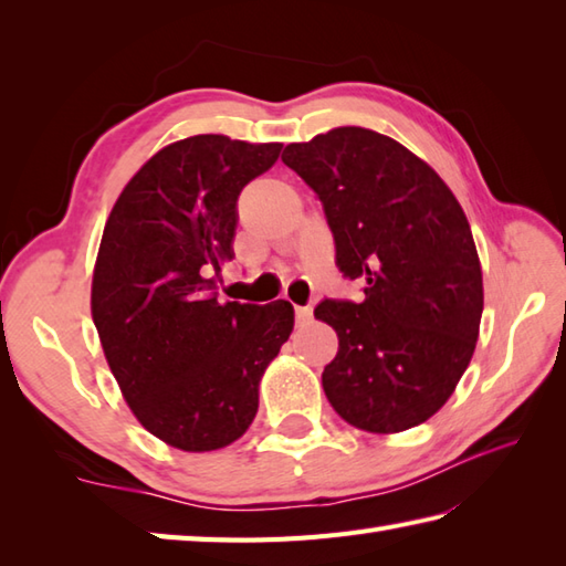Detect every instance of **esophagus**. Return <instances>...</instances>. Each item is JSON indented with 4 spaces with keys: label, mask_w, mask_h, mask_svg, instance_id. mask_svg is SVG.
Listing matches in <instances>:
<instances>
[{
    "label": "esophagus",
    "mask_w": 566,
    "mask_h": 566,
    "mask_svg": "<svg viewBox=\"0 0 566 566\" xmlns=\"http://www.w3.org/2000/svg\"><path fill=\"white\" fill-rule=\"evenodd\" d=\"M314 318V308L311 306H296V326H306Z\"/></svg>",
    "instance_id": "esophagus-1"
}]
</instances>
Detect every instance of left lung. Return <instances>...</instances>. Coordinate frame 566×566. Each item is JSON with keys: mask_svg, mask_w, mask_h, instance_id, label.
Wrapping results in <instances>:
<instances>
[{"mask_svg": "<svg viewBox=\"0 0 566 566\" xmlns=\"http://www.w3.org/2000/svg\"><path fill=\"white\" fill-rule=\"evenodd\" d=\"M282 163L316 191L335 264L365 302H321L338 333L323 391L347 423L401 432L450 399L474 355L482 262L467 216L432 167L377 130L340 126L290 143Z\"/></svg>", "mask_w": 566, "mask_h": 566, "instance_id": "left-lung-1", "label": "left lung"}]
</instances>
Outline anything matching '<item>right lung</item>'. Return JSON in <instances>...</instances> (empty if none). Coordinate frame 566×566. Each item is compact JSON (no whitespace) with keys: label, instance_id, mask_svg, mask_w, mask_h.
Masks as SVG:
<instances>
[{"label":"right lung","instance_id":"right-lung-1","mask_svg":"<svg viewBox=\"0 0 566 566\" xmlns=\"http://www.w3.org/2000/svg\"><path fill=\"white\" fill-rule=\"evenodd\" d=\"M282 143L201 134L170 143L130 177L106 219L92 318L138 423L185 452L235 442L258 413L264 369L290 340V302L221 304L235 201Z\"/></svg>","mask_w":566,"mask_h":566}]
</instances>
